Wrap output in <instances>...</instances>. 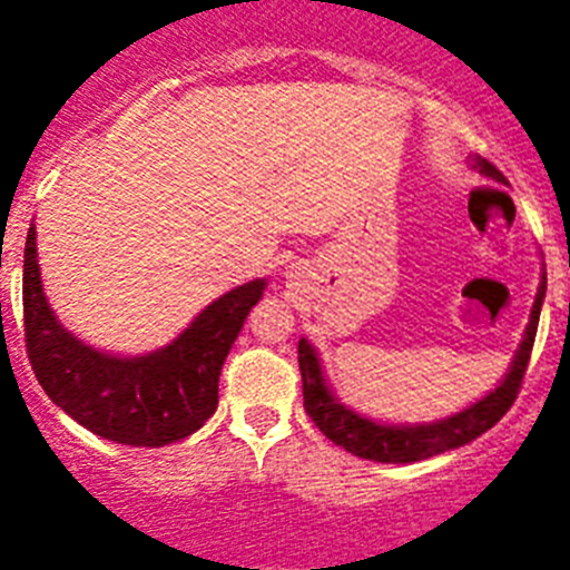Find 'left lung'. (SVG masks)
<instances>
[{
  "label": "left lung",
  "mask_w": 570,
  "mask_h": 570,
  "mask_svg": "<svg viewBox=\"0 0 570 570\" xmlns=\"http://www.w3.org/2000/svg\"><path fill=\"white\" fill-rule=\"evenodd\" d=\"M472 168H478L483 177L494 179V183H507V177L487 159L475 157ZM542 297H546V273H542L540 289H537L534 306H531V321L525 326L523 343L514 351L509 374L503 376L501 385L489 391L481 402L470 405L466 411L430 424H380L368 416H360L357 411H351L343 402H337L334 393L328 391L326 380H323L321 360H317V351L309 340L297 343V363H301L303 376V407H306L309 419L321 428L326 439H332L334 444L360 455V459L382 461V464H411V461L433 459V455L446 453V450L470 444L472 439H478V435L501 422L509 407L514 405V399H518L523 374L529 368L537 323H540Z\"/></svg>",
  "instance_id": "8db88e82"
}]
</instances>
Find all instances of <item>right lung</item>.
<instances>
[{
    "label": "right lung",
    "instance_id": "1",
    "mask_svg": "<svg viewBox=\"0 0 570 570\" xmlns=\"http://www.w3.org/2000/svg\"><path fill=\"white\" fill-rule=\"evenodd\" d=\"M36 261V227L24 242V340L33 374L63 413L100 439L165 446L196 433L219 405V374L267 281L236 286L194 317L165 348L115 357L81 343L56 321Z\"/></svg>",
    "mask_w": 570,
    "mask_h": 570
}]
</instances>
